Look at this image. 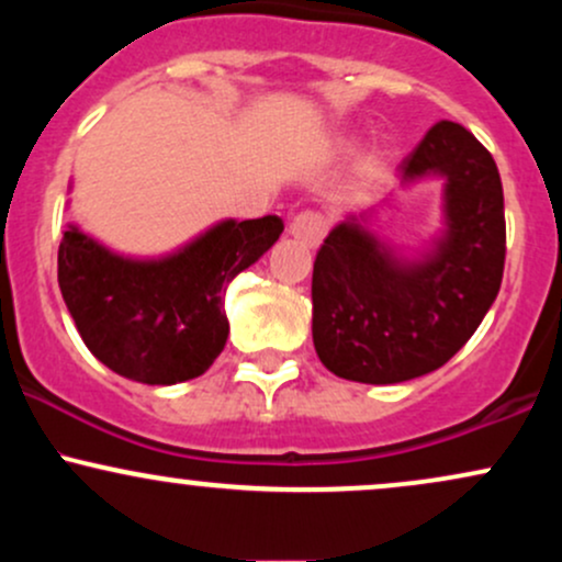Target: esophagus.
<instances>
[{
    "instance_id": "1",
    "label": "esophagus",
    "mask_w": 562,
    "mask_h": 562,
    "mask_svg": "<svg viewBox=\"0 0 562 562\" xmlns=\"http://www.w3.org/2000/svg\"><path fill=\"white\" fill-rule=\"evenodd\" d=\"M288 232L295 237V240L308 245V248H317L322 237H325V218L314 214V211H303V214H299L293 222H290Z\"/></svg>"
}]
</instances>
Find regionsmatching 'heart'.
<instances>
[{
  "instance_id": "heart-1",
  "label": "heart",
  "mask_w": 562,
  "mask_h": 562,
  "mask_svg": "<svg viewBox=\"0 0 562 562\" xmlns=\"http://www.w3.org/2000/svg\"><path fill=\"white\" fill-rule=\"evenodd\" d=\"M346 147V139H335V150H344Z\"/></svg>"
}]
</instances>
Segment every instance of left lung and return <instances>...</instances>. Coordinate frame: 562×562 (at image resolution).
Wrapping results in <instances>:
<instances>
[{"label": "left lung", "mask_w": 562, "mask_h": 562, "mask_svg": "<svg viewBox=\"0 0 562 562\" xmlns=\"http://www.w3.org/2000/svg\"><path fill=\"white\" fill-rule=\"evenodd\" d=\"M396 177L402 190L441 182V227L425 248L380 235L391 192L335 224L314 261V348L357 383H404L447 364L479 330L505 269L502 179L465 126L438 121Z\"/></svg>", "instance_id": "obj_1"}]
</instances>
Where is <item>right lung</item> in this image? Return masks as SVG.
I'll list each match as a JSON object with an SVG mask.
<instances>
[{
	"mask_svg": "<svg viewBox=\"0 0 562 562\" xmlns=\"http://www.w3.org/2000/svg\"><path fill=\"white\" fill-rule=\"evenodd\" d=\"M280 235L277 216L222 218L171 254L126 256L68 224L57 282L102 364L137 383H184L203 375L227 344V285Z\"/></svg>",
	"mask_w": 562,
	"mask_h": 562,
	"instance_id": "obj_1",
	"label": "right lung"
}]
</instances>
